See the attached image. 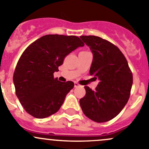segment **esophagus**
Instances as JSON below:
<instances>
[{
	"mask_svg": "<svg viewBox=\"0 0 149 149\" xmlns=\"http://www.w3.org/2000/svg\"><path fill=\"white\" fill-rule=\"evenodd\" d=\"M80 86L79 83H77V82H74V87H78Z\"/></svg>",
	"mask_w": 149,
	"mask_h": 149,
	"instance_id": "34e87169",
	"label": "esophagus"
}]
</instances>
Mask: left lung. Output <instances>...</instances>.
<instances>
[{
  "instance_id": "8db88e82",
  "label": "left lung",
  "mask_w": 149,
  "mask_h": 149,
  "mask_svg": "<svg viewBox=\"0 0 149 149\" xmlns=\"http://www.w3.org/2000/svg\"><path fill=\"white\" fill-rule=\"evenodd\" d=\"M80 39L93 54L90 74L100 82L95 90L85 86L86 95L79 104L92 120L107 122L117 116L128 102L133 74L125 57L114 44L95 36H82Z\"/></svg>"
}]
</instances>
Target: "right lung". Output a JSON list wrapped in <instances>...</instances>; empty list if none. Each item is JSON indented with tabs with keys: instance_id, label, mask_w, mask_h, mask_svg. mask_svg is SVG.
<instances>
[{
	"instance_id": "1",
	"label": "right lung",
	"mask_w": 149,
	"mask_h": 149,
	"mask_svg": "<svg viewBox=\"0 0 149 149\" xmlns=\"http://www.w3.org/2000/svg\"><path fill=\"white\" fill-rule=\"evenodd\" d=\"M85 44L76 36L45 35L29 46L18 60L14 74L16 94L26 111L36 118L54 114L74 82H59L54 72L64 57Z\"/></svg>"
}]
</instances>
